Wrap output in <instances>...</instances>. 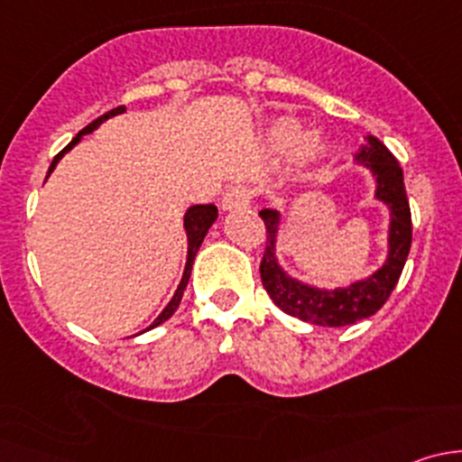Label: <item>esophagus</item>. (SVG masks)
Segmentation results:
<instances>
[{
  "mask_svg": "<svg viewBox=\"0 0 462 462\" xmlns=\"http://www.w3.org/2000/svg\"><path fill=\"white\" fill-rule=\"evenodd\" d=\"M253 199H254L253 189L245 188V185H235V188H230L226 194H223L221 205H223V209H227V212H230V209L248 208V205L253 203Z\"/></svg>",
  "mask_w": 462,
  "mask_h": 462,
  "instance_id": "34e87169",
  "label": "esophagus"
}]
</instances>
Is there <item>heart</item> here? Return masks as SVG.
<instances>
[{"label":"heart","instance_id":"obj_1","mask_svg":"<svg viewBox=\"0 0 462 462\" xmlns=\"http://www.w3.org/2000/svg\"><path fill=\"white\" fill-rule=\"evenodd\" d=\"M274 141L282 144L283 149H295L300 147L301 141H304V134H301V129L297 127V125L292 123H282L277 125V129H274ZM326 143H321L319 138H310L309 143L304 144V156L306 161H321V158L326 156Z\"/></svg>","mask_w":462,"mask_h":462}]
</instances>
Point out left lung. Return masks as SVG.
Returning a JSON list of instances; mask_svg holds the SVG:
<instances>
[{"mask_svg":"<svg viewBox=\"0 0 462 462\" xmlns=\"http://www.w3.org/2000/svg\"><path fill=\"white\" fill-rule=\"evenodd\" d=\"M357 162L369 167L375 176V197L391 209L389 227V259L366 282H357L339 291H321L295 282L279 268L274 259V239H277L279 212L277 209H261L259 217L265 223V250L261 257V282L270 300L292 318L318 326H348L371 318L384 306L393 292L404 261L411 248V209L404 192L402 167L393 153L377 138H366L365 147L357 152Z\"/></svg>","mask_w":462,"mask_h":462,"instance_id":"obj_1","label":"left lung"}]
</instances>
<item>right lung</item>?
Listing matches in <instances>:
<instances>
[{"label":"right lung","instance_id":"right-lung-1","mask_svg":"<svg viewBox=\"0 0 462 462\" xmlns=\"http://www.w3.org/2000/svg\"><path fill=\"white\" fill-rule=\"evenodd\" d=\"M123 111H125V106H116V109L106 111L105 116H100V118L93 120L91 125H87V127L82 129V132L78 134V136L73 138V141L69 143L67 147H64L62 152H60L58 156L53 158V162H51V167H49V174L55 170V165H58L60 158H62L64 153H67L69 149L73 147V144L80 143V138L85 136V134H91L93 129L100 127V125L105 123L106 118H111V116H116V114H123ZM49 174H46V179H49ZM217 217H218V214H217V208H214V205H192V208H189L188 212H185V230H188V263H185L183 279H180L179 288H176V292H174V297H171L170 304L165 306V310H162V313L158 315L156 321H153V324L149 326V328H153V326H158V324H162V321H165V319H170L171 315H174V310L179 309L180 300H183V291H185V286H188V282H189V274H192L194 257H197V253H199V248H201L205 235H208L209 226H212V223L217 221ZM149 328H147V330H149Z\"/></svg>","mask_w":462,"mask_h":462}]
</instances>
